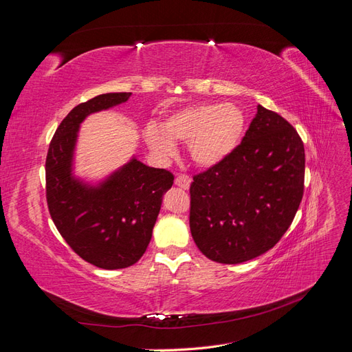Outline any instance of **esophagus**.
Wrapping results in <instances>:
<instances>
[{
	"mask_svg": "<svg viewBox=\"0 0 352 352\" xmlns=\"http://www.w3.org/2000/svg\"><path fill=\"white\" fill-rule=\"evenodd\" d=\"M175 185L179 186V188H182V189H189L190 179L188 176H185V175H179L175 179Z\"/></svg>",
	"mask_w": 352,
	"mask_h": 352,
	"instance_id": "obj_1",
	"label": "esophagus"
}]
</instances>
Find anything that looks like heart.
<instances>
[{"mask_svg":"<svg viewBox=\"0 0 352 352\" xmlns=\"http://www.w3.org/2000/svg\"><path fill=\"white\" fill-rule=\"evenodd\" d=\"M245 131V116L233 104H195L167 116L160 127L145 129V142L160 158L176 153L175 142L188 144L189 157L202 168L221 164L236 150Z\"/></svg>","mask_w":352,"mask_h":352,"instance_id":"1","label":"heart"}]
</instances>
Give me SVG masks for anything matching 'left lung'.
Returning a JSON list of instances; mask_svg holds the SVG:
<instances>
[{
    "label": "left lung",
    "instance_id": "left-lung-1",
    "mask_svg": "<svg viewBox=\"0 0 352 352\" xmlns=\"http://www.w3.org/2000/svg\"><path fill=\"white\" fill-rule=\"evenodd\" d=\"M304 172L300 135L258 105L236 150L190 184L189 226L199 251L239 264L273 248L300 207Z\"/></svg>",
    "mask_w": 352,
    "mask_h": 352
}]
</instances>
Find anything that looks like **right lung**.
<instances>
[{"label": "right lung", "mask_w": 352, "mask_h": 352, "mask_svg": "<svg viewBox=\"0 0 352 352\" xmlns=\"http://www.w3.org/2000/svg\"><path fill=\"white\" fill-rule=\"evenodd\" d=\"M131 95L101 94L74 107L56 131L45 163L52 221L79 257L105 270L129 267L142 257L163 195L173 185L172 173L148 167L135 154L97 180L76 175L80 124L91 114L126 102Z\"/></svg>", "instance_id": "add662e5"}]
</instances>
